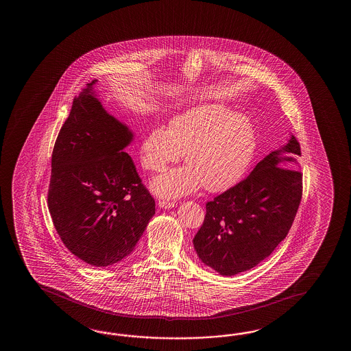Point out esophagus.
Listing matches in <instances>:
<instances>
[{"mask_svg": "<svg viewBox=\"0 0 351 351\" xmlns=\"http://www.w3.org/2000/svg\"><path fill=\"white\" fill-rule=\"evenodd\" d=\"M158 206H159L160 208H173V207H174V202L163 201V199H159V202H158Z\"/></svg>", "mask_w": 351, "mask_h": 351, "instance_id": "esophagus-1", "label": "esophagus"}]
</instances>
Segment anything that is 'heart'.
Here are the masks:
<instances>
[{
    "instance_id": "1",
    "label": "heart",
    "mask_w": 351,
    "mask_h": 351,
    "mask_svg": "<svg viewBox=\"0 0 351 351\" xmlns=\"http://www.w3.org/2000/svg\"><path fill=\"white\" fill-rule=\"evenodd\" d=\"M139 152L149 172L165 171L183 153L186 165L150 183V189L162 198H179L202 186L209 192H222L239 183L251 165L256 130L245 114L222 103H204L173 117L167 129H150Z\"/></svg>"
}]
</instances>
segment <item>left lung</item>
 Wrapping results in <instances>:
<instances>
[{"mask_svg": "<svg viewBox=\"0 0 351 351\" xmlns=\"http://www.w3.org/2000/svg\"><path fill=\"white\" fill-rule=\"evenodd\" d=\"M296 138L271 152L239 184L206 204L194 250L206 266L233 276L257 266L291 228L302 195Z\"/></svg>", "mask_w": 351, "mask_h": 351, "instance_id": "1", "label": "left lung"}]
</instances>
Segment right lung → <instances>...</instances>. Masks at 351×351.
I'll return each instance as SVG.
<instances>
[{
  "instance_id": "add662e5",
  "label": "right lung",
  "mask_w": 351,
  "mask_h": 351,
  "mask_svg": "<svg viewBox=\"0 0 351 351\" xmlns=\"http://www.w3.org/2000/svg\"><path fill=\"white\" fill-rule=\"evenodd\" d=\"M93 80L75 97L51 158L47 203L71 254L95 267L132 254L156 215L125 148L134 133L99 101Z\"/></svg>"
}]
</instances>
